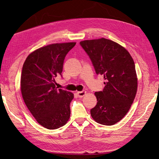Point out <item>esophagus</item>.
<instances>
[{
  "instance_id": "1",
  "label": "esophagus",
  "mask_w": 159,
  "mask_h": 159,
  "mask_svg": "<svg viewBox=\"0 0 159 159\" xmlns=\"http://www.w3.org/2000/svg\"><path fill=\"white\" fill-rule=\"evenodd\" d=\"M85 93H86V91L85 90H82L81 91H77V92H76V95H78V98L84 97Z\"/></svg>"
}]
</instances>
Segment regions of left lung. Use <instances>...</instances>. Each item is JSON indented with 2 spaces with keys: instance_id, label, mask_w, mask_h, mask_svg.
I'll use <instances>...</instances> for the list:
<instances>
[{
  "instance_id": "obj_1",
  "label": "left lung",
  "mask_w": 159,
  "mask_h": 159,
  "mask_svg": "<svg viewBox=\"0 0 159 159\" xmlns=\"http://www.w3.org/2000/svg\"><path fill=\"white\" fill-rule=\"evenodd\" d=\"M95 73L105 80L103 91H97V105L90 110L95 121L113 125L125 115L137 90L134 61L128 51L112 40L100 38L80 42Z\"/></svg>"
}]
</instances>
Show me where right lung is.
I'll list each match as a JSON object with an SVG mask.
<instances>
[{
	"mask_svg": "<svg viewBox=\"0 0 159 159\" xmlns=\"http://www.w3.org/2000/svg\"><path fill=\"white\" fill-rule=\"evenodd\" d=\"M75 42L53 44L32 52L24 63L21 92L25 103L37 122L48 129H58L70 117L74 94L58 89L55 78L61 76L65 57Z\"/></svg>",
	"mask_w": 159,
	"mask_h": 159,
	"instance_id": "obj_1",
	"label": "right lung"
}]
</instances>
